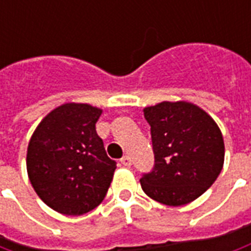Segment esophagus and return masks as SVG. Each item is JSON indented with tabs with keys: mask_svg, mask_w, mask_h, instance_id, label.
Here are the masks:
<instances>
[{
	"mask_svg": "<svg viewBox=\"0 0 251 251\" xmlns=\"http://www.w3.org/2000/svg\"><path fill=\"white\" fill-rule=\"evenodd\" d=\"M121 164L124 165V167H130L131 165V158L129 156H124V157L121 158Z\"/></svg>",
	"mask_w": 251,
	"mask_h": 251,
	"instance_id": "obj_1",
	"label": "esophagus"
}]
</instances>
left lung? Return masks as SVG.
<instances>
[{
	"label": "left lung",
	"instance_id": "obj_1",
	"mask_svg": "<svg viewBox=\"0 0 251 251\" xmlns=\"http://www.w3.org/2000/svg\"><path fill=\"white\" fill-rule=\"evenodd\" d=\"M154 168L140 180L142 191L171 207L188 204L214 184L225 163V141L214 118L187 100L149 106Z\"/></svg>",
	"mask_w": 251,
	"mask_h": 251
}]
</instances>
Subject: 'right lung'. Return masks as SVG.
Instances as JSON below:
<instances>
[{"label": "right lung", "instance_id": "add662e5", "mask_svg": "<svg viewBox=\"0 0 251 251\" xmlns=\"http://www.w3.org/2000/svg\"><path fill=\"white\" fill-rule=\"evenodd\" d=\"M102 109L67 102L50 111L30 137L26 172L36 194L63 215H83L106 196L117 168L95 124Z\"/></svg>", "mask_w": 251, "mask_h": 251}]
</instances>
